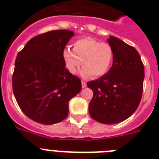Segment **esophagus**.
<instances>
[{
  "instance_id": "34e87169",
  "label": "esophagus",
  "mask_w": 159,
  "mask_h": 159,
  "mask_svg": "<svg viewBox=\"0 0 159 159\" xmlns=\"http://www.w3.org/2000/svg\"><path fill=\"white\" fill-rule=\"evenodd\" d=\"M81 84H82V88H86V87H87V84H86V82H85V81H83V80H82V82H81Z\"/></svg>"
}]
</instances>
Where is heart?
Returning a JSON list of instances; mask_svg holds the SVG:
<instances>
[{
	"label": "heart",
	"mask_w": 159,
	"mask_h": 159,
	"mask_svg": "<svg viewBox=\"0 0 159 159\" xmlns=\"http://www.w3.org/2000/svg\"><path fill=\"white\" fill-rule=\"evenodd\" d=\"M67 69L75 74L81 65V74L84 77H99L108 71L113 62L111 46L107 43L99 42L92 38H83L73 43V50L67 48L63 52Z\"/></svg>",
	"instance_id": "obj_1"
}]
</instances>
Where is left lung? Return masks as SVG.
Returning <instances> with one entry per match:
<instances>
[{"mask_svg":"<svg viewBox=\"0 0 159 159\" xmlns=\"http://www.w3.org/2000/svg\"><path fill=\"white\" fill-rule=\"evenodd\" d=\"M107 40L113 49V64L107 74L87 83L93 92L88 108L97 122L114 124L130 117L139 105L144 65L134 47L115 36Z\"/></svg>","mask_w":159,"mask_h":159,"instance_id":"1","label":"left lung"}]
</instances>
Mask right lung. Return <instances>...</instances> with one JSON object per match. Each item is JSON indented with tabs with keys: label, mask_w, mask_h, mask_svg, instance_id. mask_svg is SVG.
I'll return each instance as SVG.
<instances>
[{
	"label": "right lung",
	"mask_w": 159,
	"mask_h": 159,
	"mask_svg": "<svg viewBox=\"0 0 159 159\" xmlns=\"http://www.w3.org/2000/svg\"><path fill=\"white\" fill-rule=\"evenodd\" d=\"M69 30L37 35L19 52L12 75V90L22 111L33 121L51 125L68 115V102L81 90V80L66 69L63 52Z\"/></svg>",
	"instance_id": "1"
}]
</instances>
